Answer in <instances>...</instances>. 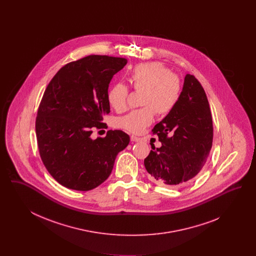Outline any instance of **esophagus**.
Instances as JSON below:
<instances>
[{"label": "esophagus", "instance_id": "1", "mask_svg": "<svg viewBox=\"0 0 256 256\" xmlns=\"http://www.w3.org/2000/svg\"><path fill=\"white\" fill-rule=\"evenodd\" d=\"M141 139L139 138V137H136V136H134V135H132L130 136V141L132 142H139Z\"/></svg>", "mask_w": 256, "mask_h": 256}]
</instances>
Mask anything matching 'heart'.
Instances as JSON below:
<instances>
[{
    "label": "heart",
    "mask_w": 256,
    "mask_h": 256,
    "mask_svg": "<svg viewBox=\"0 0 256 256\" xmlns=\"http://www.w3.org/2000/svg\"><path fill=\"white\" fill-rule=\"evenodd\" d=\"M130 80L135 90H144L141 104L145 108L134 110L120 118L118 126L132 134H140L154 122L156 112L165 115L174 110L180 97L182 84L168 67L156 61L135 66ZM128 86L117 82L110 88L108 102L117 112L128 108Z\"/></svg>",
    "instance_id": "heart-1"
}]
</instances>
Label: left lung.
<instances>
[{
    "label": "left lung",
    "instance_id": "left-lung-1",
    "mask_svg": "<svg viewBox=\"0 0 256 256\" xmlns=\"http://www.w3.org/2000/svg\"><path fill=\"white\" fill-rule=\"evenodd\" d=\"M160 148L152 144L144 160L148 178L165 186H180L200 172L213 141V124L206 94L193 74L184 78L180 97L152 130Z\"/></svg>",
    "mask_w": 256,
    "mask_h": 256
}]
</instances>
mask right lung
<instances>
[{
    "label": "right lung",
    "instance_id": "obj_1",
    "mask_svg": "<svg viewBox=\"0 0 256 256\" xmlns=\"http://www.w3.org/2000/svg\"><path fill=\"white\" fill-rule=\"evenodd\" d=\"M126 62L88 56L63 66L47 86L37 111V144L43 164L62 186L76 191L96 188L128 145L130 136L122 130L91 138L94 128H104V116L110 112V82Z\"/></svg>",
    "mask_w": 256,
    "mask_h": 256
}]
</instances>
